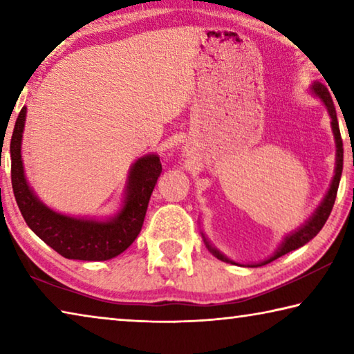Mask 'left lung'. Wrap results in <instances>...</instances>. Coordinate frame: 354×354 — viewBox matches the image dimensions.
Listing matches in <instances>:
<instances>
[{
    "instance_id": "8db88e82",
    "label": "left lung",
    "mask_w": 354,
    "mask_h": 354,
    "mask_svg": "<svg viewBox=\"0 0 354 354\" xmlns=\"http://www.w3.org/2000/svg\"><path fill=\"white\" fill-rule=\"evenodd\" d=\"M310 91L315 95V97H319L323 104L326 106L329 117H331V128H333V134H334V140H335V170H334V178L331 181V185H329L328 189V194L325 195V198L320 203V206L315 209V212L310 215L309 220L306 223L301 225L295 230L290 234H287L284 237L283 243L279 245L278 250L274 251L273 256L268 257V259L262 261V262H257V263H248V267H261V266H266V263L272 262L274 259H278V257L284 256L287 253H290V251L297 250L299 247H303L304 243H308L309 241H313V239L319 234L320 230L323 227V225L326 223V220L329 217V214L333 211V206H334V201H335V195H337V189H339V183H340V176H342V167H344V143H342V137H340V131H339V122H337V115H335V107L333 103V98L331 95H329L328 88L323 86L322 82H314L313 86H310ZM205 243L206 247L209 248V251L217 257V259L223 261V262H231V263H236V266H241V263H237L234 261L227 259L225 254H221L218 250H215L211 243L206 241L205 237Z\"/></svg>"
}]
</instances>
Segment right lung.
<instances>
[{
  "label": "right lung",
  "instance_id": "right-lung-1",
  "mask_svg": "<svg viewBox=\"0 0 354 354\" xmlns=\"http://www.w3.org/2000/svg\"><path fill=\"white\" fill-rule=\"evenodd\" d=\"M25 122L26 107H23L10 139V178L15 201L26 225L67 259L107 261L123 253L139 236L149 196L162 171L158 156H143L131 167L127 196L117 215L107 220L70 217L45 206L29 187L21 160Z\"/></svg>",
  "mask_w": 354,
  "mask_h": 354
}]
</instances>
